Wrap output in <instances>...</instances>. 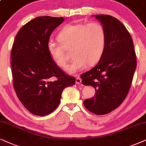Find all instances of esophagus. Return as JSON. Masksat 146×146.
Returning <instances> with one entry per match:
<instances>
[{
    "instance_id": "34e87169",
    "label": "esophagus",
    "mask_w": 146,
    "mask_h": 146,
    "mask_svg": "<svg viewBox=\"0 0 146 146\" xmlns=\"http://www.w3.org/2000/svg\"><path fill=\"white\" fill-rule=\"evenodd\" d=\"M75 82H76V84L80 85L81 84V79L79 78V77H77L76 79V81H75Z\"/></svg>"
}]
</instances>
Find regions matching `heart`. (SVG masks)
Returning a JSON list of instances; mask_svg holds the SVG:
<instances>
[{
    "mask_svg": "<svg viewBox=\"0 0 146 146\" xmlns=\"http://www.w3.org/2000/svg\"><path fill=\"white\" fill-rule=\"evenodd\" d=\"M60 44L49 42L48 53L58 67H66V50H71V63L67 68L70 74L82 71L89 65L100 61L104 54L106 43V32L100 23H75L66 25L57 35Z\"/></svg>",
    "mask_w": 146,
    "mask_h": 146,
    "instance_id": "1",
    "label": "heart"
}]
</instances>
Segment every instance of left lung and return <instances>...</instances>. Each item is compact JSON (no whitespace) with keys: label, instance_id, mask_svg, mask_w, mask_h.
Listing matches in <instances>:
<instances>
[{"label":"left lung","instance_id":"1","mask_svg":"<svg viewBox=\"0 0 146 146\" xmlns=\"http://www.w3.org/2000/svg\"><path fill=\"white\" fill-rule=\"evenodd\" d=\"M106 32V47L99 63L81 75L82 84L96 89L83 102L89 111L105 115L122 104L129 92L137 65L133 42L125 27L115 17L95 15Z\"/></svg>","mask_w":146,"mask_h":146}]
</instances>
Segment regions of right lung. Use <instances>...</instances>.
<instances>
[{
    "label": "right lung",
    "mask_w": 146,
    "mask_h": 146,
    "mask_svg": "<svg viewBox=\"0 0 146 146\" xmlns=\"http://www.w3.org/2000/svg\"><path fill=\"white\" fill-rule=\"evenodd\" d=\"M63 21V17H36L21 28L13 42L14 89L25 108L35 115L53 112L63 89L75 84L74 77L57 67L48 53L50 35Z\"/></svg>",
    "instance_id": "add662e5"
}]
</instances>
